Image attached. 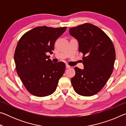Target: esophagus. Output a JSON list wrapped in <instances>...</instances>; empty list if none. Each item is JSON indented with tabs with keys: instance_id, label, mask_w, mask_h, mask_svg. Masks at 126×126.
Instances as JSON below:
<instances>
[{
	"instance_id": "esophagus-1",
	"label": "esophagus",
	"mask_w": 126,
	"mask_h": 126,
	"mask_svg": "<svg viewBox=\"0 0 126 126\" xmlns=\"http://www.w3.org/2000/svg\"><path fill=\"white\" fill-rule=\"evenodd\" d=\"M65 67H66V68H71V66H69V65H68V64H66V65H65Z\"/></svg>"
}]
</instances>
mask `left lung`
Here are the masks:
<instances>
[{"label":"left lung","instance_id":"8db88e82","mask_svg":"<svg viewBox=\"0 0 126 126\" xmlns=\"http://www.w3.org/2000/svg\"><path fill=\"white\" fill-rule=\"evenodd\" d=\"M69 33L78 40L83 53L84 69L74 68L71 83L76 92L92 96L103 88L113 69L116 52L113 43L99 28L89 23L71 28Z\"/></svg>","mask_w":126,"mask_h":126}]
</instances>
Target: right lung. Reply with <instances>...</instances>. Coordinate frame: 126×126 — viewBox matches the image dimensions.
<instances>
[{"label": "right lung", "instance_id": "add662e5", "mask_svg": "<svg viewBox=\"0 0 126 126\" xmlns=\"http://www.w3.org/2000/svg\"><path fill=\"white\" fill-rule=\"evenodd\" d=\"M67 27H38L27 32L19 40L14 53L17 74L32 94H52L64 73V63H53L47 53H53L55 40Z\"/></svg>", "mask_w": 126, "mask_h": 126}]
</instances>
